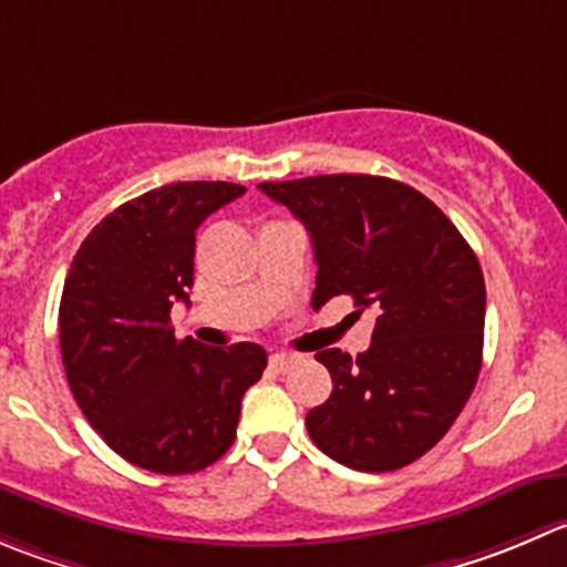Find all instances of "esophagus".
<instances>
[{
    "label": "esophagus",
    "instance_id": "34e87169",
    "mask_svg": "<svg viewBox=\"0 0 567 567\" xmlns=\"http://www.w3.org/2000/svg\"><path fill=\"white\" fill-rule=\"evenodd\" d=\"M296 360H299L296 354H285V351H277V354H271V368H274V371H288V368L293 365Z\"/></svg>",
    "mask_w": 567,
    "mask_h": 567
}]
</instances>
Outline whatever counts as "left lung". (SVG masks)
<instances>
[{"label":"left lung","instance_id":"8db88e82","mask_svg":"<svg viewBox=\"0 0 567 567\" xmlns=\"http://www.w3.org/2000/svg\"><path fill=\"white\" fill-rule=\"evenodd\" d=\"M260 190L310 233L312 310L351 296L357 312H379L354 360L316 354L332 395L307 412L312 443L368 474L415 463L452 430L480 377L485 277L474 249L435 202L388 177L323 174Z\"/></svg>","mask_w":567,"mask_h":567}]
</instances>
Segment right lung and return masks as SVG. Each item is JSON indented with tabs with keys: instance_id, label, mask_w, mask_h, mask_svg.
I'll return each instance as SVG.
<instances>
[{
	"instance_id": "1",
	"label": "right lung",
	"mask_w": 567,
	"mask_h": 567,
	"mask_svg": "<svg viewBox=\"0 0 567 567\" xmlns=\"http://www.w3.org/2000/svg\"><path fill=\"white\" fill-rule=\"evenodd\" d=\"M233 183H174L110 213L76 249L60 296L69 388L102 441L137 468L196 474L233 446L240 399L266 349L177 340L172 307L188 305L196 229L244 196Z\"/></svg>"
}]
</instances>
